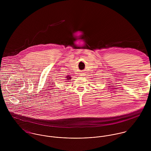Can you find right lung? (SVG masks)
Segmentation results:
<instances>
[{
	"label": "right lung",
	"mask_w": 151,
	"mask_h": 151,
	"mask_svg": "<svg viewBox=\"0 0 151 151\" xmlns=\"http://www.w3.org/2000/svg\"><path fill=\"white\" fill-rule=\"evenodd\" d=\"M70 78V77H69V78Z\"/></svg>",
	"instance_id": "right-lung-1"
}]
</instances>
